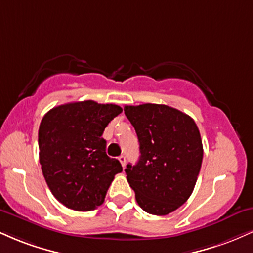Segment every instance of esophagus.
I'll use <instances>...</instances> for the list:
<instances>
[{
    "label": "esophagus",
    "instance_id": "1",
    "mask_svg": "<svg viewBox=\"0 0 253 253\" xmlns=\"http://www.w3.org/2000/svg\"><path fill=\"white\" fill-rule=\"evenodd\" d=\"M119 161H120L121 165H123V168H125V165H126V157H125L124 155L119 157Z\"/></svg>",
    "mask_w": 253,
    "mask_h": 253
}]
</instances>
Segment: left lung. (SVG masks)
Returning a JSON list of instances; mask_svg holds the SVG:
<instances>
[{"label":"left lung","instance_id":"left-lung-1","mask_svg":"<svg viewBox=\"0 0 253 253\" xmlns=\"http://www.w3.org/2000/svg\"><path fill=\"white\" fill-rule=\"evenodd\" d=\"M134 127L140 157L127 164L135 200L146 213L167 215L189 199L201 169L203 147L195 121L165 104L125 106Z\"/></svg>","mask_w":253,"mask_h":253}]
</instances>
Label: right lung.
I'll return each mask as SVG.
<instances>
[{
    "label": "right lung",
    "instance_id": "right-lung-1",
    "mask_svg": "<svg viewBox=\"0 0 253 253\" xmlns=\"http://www.w3.org/2000/svg\"><path fill=\"white\" fill-rule=\"evenodd\" d=\"M123 112L117 104L88 100L58 106L39 126V161L53 196L65 207L88 211L104 201L120 162L106 153L103 130Z\"/></svg>",
    "mask_w": 253,
    "mask_h": 253
}]
</instances>
